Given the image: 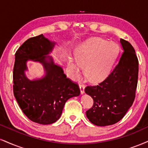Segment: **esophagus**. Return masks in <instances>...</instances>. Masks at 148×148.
Masks as SVG:
<instances>
[{"label": "esophagus", "mask_w": 148, "mask_h": 148, "mask_svg": "<svg viewBox=\"0 0 148 148\" xmlns=\"http://www.w3.org/2000/svg\"><path fill=\"white\" fill-rule=\"evenodd\" d=\"M79 88H80V90H81V93L83 94L85 92V91H84V90H85V85L80 83V84H79Z\"/></svg>", "instance_id": "esophagus-1"}]
</instances>
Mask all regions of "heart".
I'll return each mask as SVG.
<instances>
[{
    "label": "heart",
    "mask_w": 148,
    "mask_h": 148,
    "mask_svg": "<svg viewBox=\"0 0 148 148\" xmlns=\"http://www.w3.org/2000/svg\"><path fill=\"white\" fill-rule=\"evenodd\" d=\"M118 53V45L114 42L100 38L85 42L76 49V60L72 58L66 60L68 75L77 79L81 67H84L85 75L90 82L102 81L110 74Z\"/></svg>",
    "instance_id": "b5f03b06"
}]
</instances>
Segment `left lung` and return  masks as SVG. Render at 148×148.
I'll return each mask as SVG.
<instances>
[{
  "instance_id": "1",
  "label": "left lung",
  "mask_w": 148,
  "mask_h": 148,
  "mask_svg": "<svg viewBox=\"0 0 148 148\" xmlns=\"http://www.w3.org/2000/svg\"><path fill=\"white\" fill-rule=\"evenodd\" d=\"M123 54L118 63L105 80L97 85H88L85 93L94 101L86 112L92 123L107 126L116 123L132 106L138 83V60L134 47L121 38Z\"/></svg>"
}]
</instances>
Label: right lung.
<instances>
[{
	"mask_svg": "<svg viewBox=\"0 0 148 148\" xmlns=\"http://www.w3.org/2000/svg\"><path fill=\"white\" fill-rule=\"evenodd\" d=\"M54 44L40 34L27 39L15 54L14 97L26 116L42 125L51 124L58 120L66 101L80 94L79 85L67 78L63 69L55 65L50 56H46ZM27 60L43 64L46 71L45 77L30 81L26 77L24 72Z\"/></svg>",
	"mask_w": 148,
	"mask_h": 148,
	"instance_id": "right-lung-1",
	"label": "right lung"
}]
</instances>
